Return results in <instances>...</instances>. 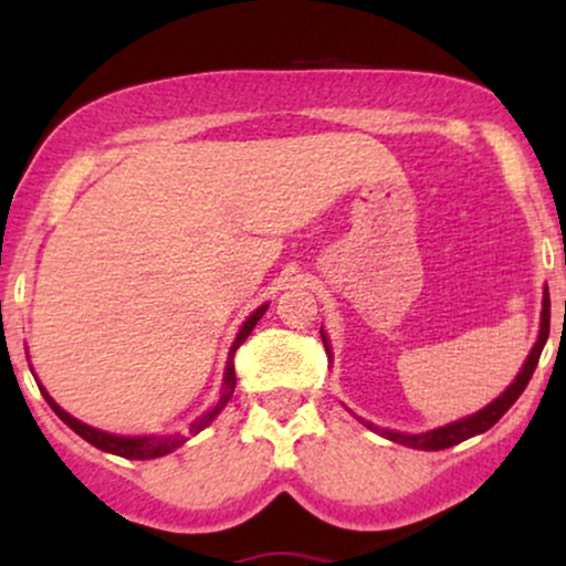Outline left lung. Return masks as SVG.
<instances>
[{
    "mask_svg": "<svg viewBox=\"0 0 566 566\" xmlns=\"http://www.w3.org/2000/svg\"><path fill=\"white\" fill-rule=\"evenodd\" d=\"M548 329H551V297H548V287H545V295H543V316H541V335H537L535 348L530 350V356H527V361H524L522 373L516 375V380H513L511 386L505 388V391L500 394L495 401H492V405H486L484 409H479V412L469 415V418L454 420V423H450V426L433 428V431H428V433H396V431H382V428L373 426V423H365V420H361V423L373 428V431H380L382 437L396 441V444L412 447V450H447V447L460 444V441L476 437V433L490 431V428L495 426L497 420L503 418L505 412H509L513 401H516L518 396H522L524 388H527L532 373H535L537 361H541V354H543L545 340H548ZM322 340H324V348H327V354H329L327 337H324V333H322Z\"/></svg>",
    "mask_w": 566,
    "mask_h": 566,
    "instance_id": "obj_1",
    "label": "left lung"
}]
</instances>
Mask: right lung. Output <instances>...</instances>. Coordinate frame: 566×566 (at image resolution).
Here are the masks:
<instances>
[{
  "instance_id": "add662e5",
  "label": "right lung",
  "mask_w": 566,
  "mask_h": 566,
  "mask_svg": "<svg viewBox=\"0 0 566 566\" xmlns=\"http://www.w3.org/2000/svg\"><path fill=\"white\" fill-rule=\"evenodd\" d=\"M265 308H269V305H261V308H258V311H252L250 319L242 324V329H239L237 340H233L231 354H229V365H226L223 388H220V399L210 409H207V412L201 415L199 420H193L191 428H188V433H191V437H193V433H199L201 428L210 426L212 420L218 418L220 409L229 405V399L233 396V388H237V373H233V354H237V348L247 340V335H250L252 329H255V324L265 314ZM39 391H42L44 399H48V405L53 407V412L63 420V423L71 428V431H76L84 441H90V444L97 447V450H103V452L119 454V458H129V460H151V458H161V454L178 450L180 444H186V437H180V433H167V437H114V433L97 431V428H90L87 423H82V420L71 418L66 409H61V407L55 405L53 396L44 391V388H39Z\"/></svg>"
}]
</instances>
